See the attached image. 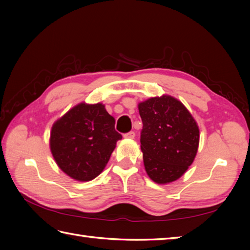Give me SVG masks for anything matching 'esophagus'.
<instances>
[{"mask_svg":"<svg viewBox=\"0 0 250 250\" xmlns=\"http://www.w3.org/2000/svg\"><path fill=\"white\" fill-rule=\"evenodd\" d=\"M124 136L125 137V139H134V137H135V132L134 131H130V132H128V133H125Z\"/></svg>","mask_w":250,"mask_h":250,"instance_id":"1","label":"esophagus"}]
</instances>
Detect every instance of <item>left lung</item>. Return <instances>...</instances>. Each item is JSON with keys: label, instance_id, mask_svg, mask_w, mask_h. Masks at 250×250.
<instances>
[{"label": "left lung", "instance_id": "1", "mask_svg": "<svg viewBox=\"0 0 250 250\" xmlns=\"http://www.w3.org/2000/svg\"><path fill=\"white\" fill-rule=\"evenodd\" d=\"M143 121L141 149L153 182L178 179L192 164L199 147V126L182 102L169 95L139 104Z\"/></svg>", "mask_w": 250, "mask_h": 250}]
</instances>
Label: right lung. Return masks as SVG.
<instances>
[{"instance_id": "add662e5", "label": "right lung", "mask_w": 250, "mask_h": 250, "mask_svg": "<svg viewBox=\"0 0 250 250\" xmlns=\"http://www.w3.org/2000/svg\"><path fill=\"white\" fill-rule=\"evenodd\" d=\"M121 139L114 117L103 104L81 103L52 125L50 149L63 172L79 182H89L103 171Z\"/></svg>"}]
</instances>
